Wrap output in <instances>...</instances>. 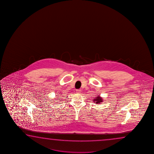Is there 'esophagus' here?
Returning a JSON list of instances; mask_svg holds the SVG:
<instances>
[{
	"mask_svg": "<svg viewBox=\"0 0 154 154\" xmlns=\"http://www.w3.org/2000/svg\"><path fill=\"white\" fill-rule=\"evenodd\" d=\"M76 91L77 93H81V89H77V90Z\"/></svg>",
	"mask_w": 154,
	"mask_h": 154,
	"instance_id": "1",
	"label": "esophagus"
}]
</instances>
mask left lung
I'll return each mask as SVG.
<instances>
[{
    "label": "left lung",
    "instance_id": "obj_1",
    "mask_svg": "<svg viewBox=\"0 0 154 154\" xmlns=\"http://www.w3.org/2000/svg\"><path fill=\"white\" fill-rule=\"evenodd\" d=\"M102 97H100V96H97V97H95V99L93 100V101L95 103H96L97 104H100L101 102H103V100H102Z\"/></svg>",
    "mask_w": 154,
    "mask_h": 154
}]
</instances>
